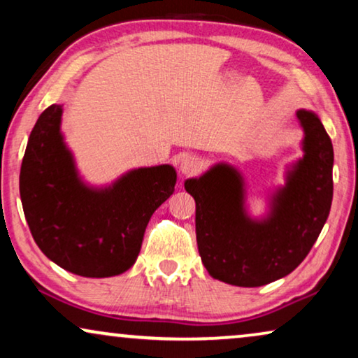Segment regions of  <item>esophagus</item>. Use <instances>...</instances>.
I'll return each mask as SVG.
<instances>
[{
    "instance_id": "esophagus-1",
    "label": "esophagus",
    "mask_w": 358,
    "mask_h": 358,
    "mask_svg": "<svg viewBox=\"0 0 358 358\" xmlns=\"http://www.w3.org/2000/svg\"><path fill=\"white\" fill-rule=\"evenodd\" d=\"M199 169H200L199 158H195V156H192V155H185L180 158V161H179L180 174L190 176V174L199 173Z\"/></svg>"
}]
</instances>
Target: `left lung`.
I'll use <instances>...</instances> for the list:
<instances>
[{"label": "left lung", "mask_w": 358, "mask_h": 358, "mask_svg": "<svg viewBox=\"0 0 358 358\" xmlns=\"http://www.w3.org/2000/svg\"><path fill=\"white\" fill-rule=\"evenodd\" d=\"M296 119L303 156L288 166L262 217L249 215L244 178L231 164L217 163L184 182L195 200L200 259L213 278L267 285L295 271L320 236L332 203L334 150L315 112L298 109Z\"/></svg>", "instance_id": "1"}]
</instances>
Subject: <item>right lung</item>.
Returning <instances> with one entry per match:
<instances>
[{
  "label": "right lung",
  "mask_w": 358,
  "mask_h": 358,
  "mask_svg": "<svg viewBox=\"0 0 358 358\" xmlns=\"http://www.w3.org/2000/svg\"><path fill=\"white\" fill-rule=\"evenodd\" d=\"M63 106L42 112L24 153L19 192L34 241L65 271L114 277L134 266L151 215L174 192L171 164L127 171L109 185H90L62 134Z\"/></svg>",
  "instance_id": "1"
}]
</instances>
